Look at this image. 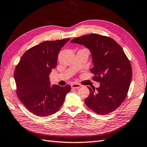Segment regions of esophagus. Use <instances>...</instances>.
I'll list each match as a JSON object with an SVG mask.
<instances>
[{
  "instance_id": "esophagus-1",
  "label": "esophagus",
  "mask_w": 147,
  "mask_h": 147,
  "mask_svg": "<svg viewBox=\"0 0 147 147\" xmlns=\"http://www.w3.org/2000/svg\"><path fill=\"white\" fill-rule=\"evenodd\" d=\"M82 86L81 84H73L72 85H71V88H73V89H79V88H80Z\"/></svg>"
}]
</instances>
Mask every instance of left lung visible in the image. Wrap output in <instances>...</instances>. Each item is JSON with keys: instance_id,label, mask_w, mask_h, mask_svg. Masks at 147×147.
Wrapping results in <instances>:
<instances>
[{"instance_id": "1", "label": "left lung", "mask_w": 147, "mask_h": 147, "mask_svg": "<svg viewBox=\"0 0 147 147\" xmlns=\"http://www.w3.org/2000/svg\"><path fill=\"white\" fill-rule=\"evenodd\" d=\"M84 45L92 54L94 66L90 70L99 87L91 88L84 102L98 115H107L118 108L126 98L132 77V66L123 48L111 37L90 34L71 41Z\"/></svg>"}]
</instances>
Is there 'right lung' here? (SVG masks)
Listing matches in <instances>:
<instances>
[{"label":"right lung","mask_w":147,"mask_h":147,"mask_svg":"<svg viewBox=\"0 0 147 147\" xmlns=\"http://www.w3.org/2000/svg\"><path fill=\"white\" fill-rule=\"evenodd\" d=\"M70 39L45 41L25 52L16 65V94L24 106L37 116L52 115L60 110L69 85L50 86L49 74L55 68L58 55Z\"/></svg>","instance_id":"add662e5"}]
</instances>
